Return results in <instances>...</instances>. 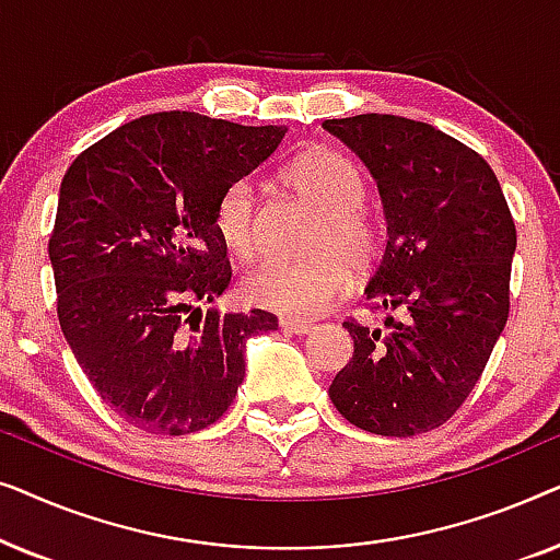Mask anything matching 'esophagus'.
I'll use <instances>...</instances> for the list:
<instances>
[{"label":"esophagus","instance_id":"1","mask_svg":"<svg viewBox=\"0 0 560 560\" xmlns=\"http://www.w3.org/2000/svg\"><path fill=\"white\" fill-rule=\"evenodd\" d=\"M280 328L288 334H295V336H308L313 331V324L308 320H295V318H282L280 320Z\"/></svg>","mask_w":560,"mask_h":560}]
</instances>
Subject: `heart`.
I'll return each mask as SVG.
<instances>
[{"label": "heart", "instance_id": "1", "mask_svg": "<svg viewBox=\"0 0 560 560\" xmlns=\"http://www.w3.org/2000/svg\"><path fill=\"white\" fill-rule=\"evenodd\" d=\"M282 183L313 206L324 226L301 265L265 262L242 282L244 298L285 318H313L331 308L349 288V272H366L380 255V232L366 217V183L359 167L339 152L311 150L295 158ZM257 198L247 180L224 188L213 209V229L221 247L234 259H249L257 249Z\"/></svg>", "mask_w": 560, "mask_h": 560}]
</instances>
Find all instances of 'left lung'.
<instances>
[{
    "label": "left lung",
    "mask_w": 560,
    "mask_h": 560,
    "mask_svg": "<svg viewBox=\"0 0 560 560\" xmlns=\"http://www.w3.org/2000/svg\"><path fill=\"white\" fill-rule=\"evenodd\" d=\"M324 129L377 180L387 247L364 293L397 316L385 334L343 324L354 357L328 395L362 431H433L469 397L508 324L515 221L487 160L433 125L359 114Z\"/></svg>",
    "instance_id": "8db88e82"
}]
</instances>
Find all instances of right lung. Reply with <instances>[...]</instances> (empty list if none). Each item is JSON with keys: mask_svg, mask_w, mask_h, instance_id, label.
<instances>
[{"mask_svg": "<svg viewBox=\"0 0 560 560\" xmlns=\"http://www.w3.org/2000/svg\"><path fill=\"white\" fill-rule=\"evenodd\" d=\"M288 127L160 112L83 150L60 183L48 244L58 320L75 362L121 420L183 435L217 423L272 313H221L232 282L213 209L278 150Z\"/></svg>", "mask_w": 560, "mask_h": 560, "instance_id": "right-lung-1", "label": "right lung"}]
</instances>
